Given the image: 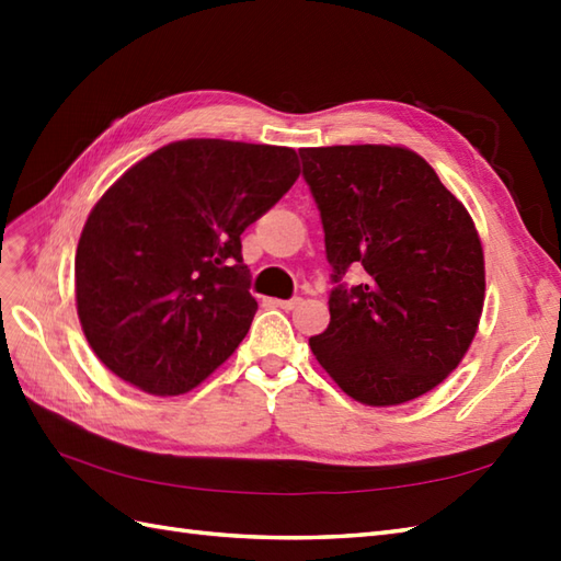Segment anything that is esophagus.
<instances>
[{
	"instance_id": "34e87169",
	"label": "esophagus",
	"mask_w": 561,
	"mask_h": 561,
	"mask_svg": "<svg viewBox=\"0 0 561 561\" xmlns=\"http://www.w3.org/2000/svg\"><path fill=\"white\" fill-rule=\"evenodd\" d=\"M272 304L282 308V311H294L296 306H301V299L299 296H294V299H272Z\"/></svg>"
}]
</instances>
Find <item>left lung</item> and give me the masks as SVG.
I'll return each instance as SVG.
<instances>
[{
  "instance_id": "8db88e82",
  "label": "left lung",
  "mask_w": 561,
  "mask_h": 561,
  "mask_svg": "<svg viewBox=\"0 0 561 561\" xmlns=\"http://www.w3.org/2000/svg\"><path fill=\"white\" fill-rule=\"evenodd\" d=\"M332 265L330 325L308 340L356 402L392 408L444 383L478 332L484 253L470 211L400 145L301 149ZM362 266L347 290L343 272Z\"/></svg>"
}]
</instances>
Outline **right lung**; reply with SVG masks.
Masks as SVG:
<instances>
[{
	"label": "right lung",
	"mask_w": 561,
	"mask_h": 561,
	"mask_svg": "<svg viewBox=\"0 0 561 561\" xmlns=\"http://www.w3.org/2000/svg\"><path fill=\"white\" fill-rule=\"evenodd\" d=\"M299 173L289 147L181 139L117 178L75 260L79 323L101 364L159 398L217 371L257 311L241 233Z\"/></svg>",
	"instance_id": "add662e5"
}]
</instances>
